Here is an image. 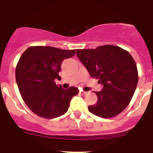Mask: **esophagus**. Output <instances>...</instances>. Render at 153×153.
<instances>
[{
    "instance_id": "1",
    "label": "esophagus",
    "mask_w": 153,
    "mask_h": 153,
    "mask_svg": "<svg viewBox=\"0 0 153 153\" xmlns=\"http://www.w3.org/2000/svg\"><path fill=\"white\" fill-rule=\"evenodd\" d=\"M79 93H80V94H82V95H85V94H86V92H85V91H83V90H79Z\"/></svg>"
}]
</instances>
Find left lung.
<instances>
[{
  "label": "left lung",
  "mask_w": 153,
  "mask_h": 153,
  "mask_svg": "<svg viewBox=\"0 0 153 153\" xmlns=\"http://www.w3.org/2000/svg\"><path fill=\"white\" fill-rule=\"evenodd\" d=\"M76 56L92 77L102 86L95 92L97 102L89 111L102 118H111L123 111L138 83L136 62L121 47L104 45L96 49L76 50Z\"/></svg>",
  "instance_id": "1"
}]
</instances>
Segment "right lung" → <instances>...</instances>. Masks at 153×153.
<instances>
[{
    "mask_svg": "<svg viewBox=\"0 0 153 153\" xmlns=\"http://www.w3.org/2000/svg\"><path fill=\"white\" fill-rule=\"evenodd\" d=\"M76 50H62L49 46L28 47L16 67V82L23 100L31 111L46 119L60 117L68 110L71 99L79 90H67L56 85L62 61L72 57Z\"/></svg>",
    "mask_w": 153,
    "mask_h": 153,
    "instance_id": "add662e5",
    "label": "right lung"
}]
</instances>
